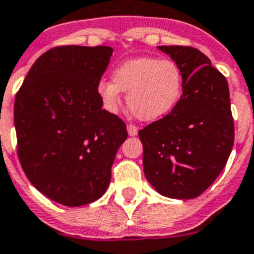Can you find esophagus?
I'll use <instances>...</instances> for the list:
<instances>
[{
    "mask_svg": "<svg viewBox=\"0 0 254 254\" xmlns=\"http://www.w3.org/2000/svg\"><path fill=\"white\" fill-rule=\"evenodd\" d=\"M137 131H138V127H135V125H133V124L127 125V133H129V135H135Z\"/></svg>",
    "mask_w": 254,
    "mask_h": 254,
    "instance_id": "obj_1",
    "label": "esophagus"
}]
</instances>
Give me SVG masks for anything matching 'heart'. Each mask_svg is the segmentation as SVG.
<instances>
[{
	"label": "heart",
	"mask_w": 254,
	"mask_h": 254,
	"mask_svg": "<svg viewBox=\"0 0 254 254\" xmlns=\"http://www.w3.org/2000/svg\"><path fill=\"white\" fill-rule=\"evenodd\" d=\"M184 85L183 70L173 60L140 57L119 65L112 81H100L97 90L109 112L119 109L121 92H127L130 113L141 121H153L173 110L183 96Z\"/></svg>",
	"instance_id": "obj_1"
}]
</instances>
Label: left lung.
<instances>
[{
    "label": "left lung",
    "instance_id": "obj_1",
    "mask_svg": "<svg viewBox=\"0 0 254 254\" xmlns=\"http://www.w3.org/2000/svg\"><path fill=\"white\" fill-rule=\"evenodd\" d=\"M179 64L185 85L173 110L138 131L144 173L170 198H196L221 173L235 142L228 81L191 46H158Z\"/></svg>",
    "mask_w": 254,
    "mask_h": 254
}]
</instances>
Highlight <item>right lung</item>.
Returning <instances> with one entry per match:
<instances>
[{
	"label": "right lung",
	"instance_id": "right-lung-1",
	"mask_svg": "<svg viewBox=\"0 0 254 254\" xmlns=\"http://www.w3.org/2000/svg\"><path fill=\"white\" fill-rule=\"evenodd\" d=\"M109 46H56L33 64L15 94L17 154L42 194L65 206L98 200L127 125L102 109L97 90Z\"/></svg>",
	"mask_w": 254,
	"mask_h": 254
}]
</instances>
